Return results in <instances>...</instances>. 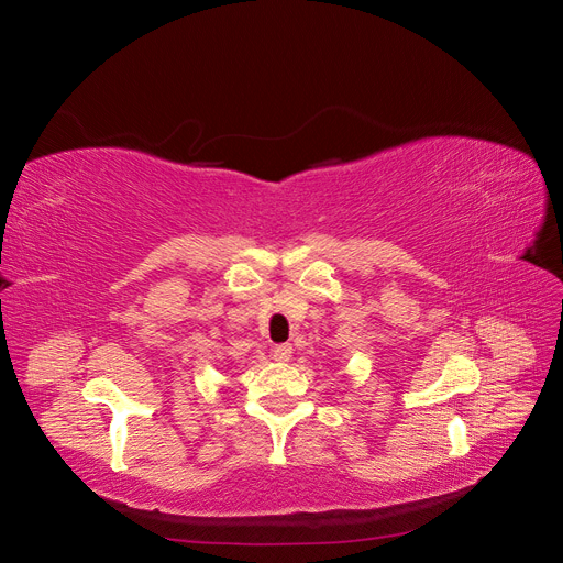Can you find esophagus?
Returning <instances> with one entry per match:
<instances>
[{
    "label": "esophagus",
    "instance_id": "1",
    "mask_svg": "<svg viewBox=\"0 0 563 563\" xmlns=\"http://www.w3.org/2000/svg\"><path fill=\"white\" fill-rule=\"evenodd\" d=\"M291 354H294L291 345H277L275 350H272V360H275V362H288V360H291Z\"/></svg>",
    "mask_w": 563,
    "mask_h": 563
}]
</instances>
